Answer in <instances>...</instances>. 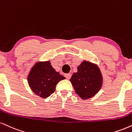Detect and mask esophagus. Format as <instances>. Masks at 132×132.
<instances>
[{"instance_id":"34e87169","label":"esophagus","mask_w":132,"mask_h":132,"mask_svg":"<svg viewBox=\"0 0 132 132\" xmlns=\"http://www.w3.org/2000/svg\"><path fill=\"white\" fill-rule=\"evenodd\" d=\"M65 77H66V78L68 80H69V79H70L71 77V74H65Z\"/></svg>"}]
</instances>
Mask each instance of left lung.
Returning <instances> with one entry per match:
<instances>
[{
    "label": "left lung",
    "instance_id": "1",
    "mask_svg": "<svg viewBox=\"0 0 132 132\" xmlns=\"http://www.w3.org/2000/svg\"><path fill=\"white\" fill-rule=\"evenodd\" d=\"M70 81L76 93L82 100H87L100 91L103 80L97 65L84 60L77 67V72L72 74Z\"/></svg>",
    "mask_w": 132,
    "mask_h": 132
}]
</instances>
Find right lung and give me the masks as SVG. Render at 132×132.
Segmentation results:
<instances>
[{
	"instance_id": "add662e5",
	"label": "right lung",
	"mask_w": 132,
	"mask_h": 132,
	"mask_svg": "<svg viewBox=\"0 0 132 132\" xmlns=\"http://www.w3.org/2000/svg\"><path fill=\"white\" fill-rule=\"evenodd\" d=\"M27 79L32 91L46 98L55 91L56 84L65 77L55 71L50 61H38L31 68Z\"/></svg>"
}]
</instances>
